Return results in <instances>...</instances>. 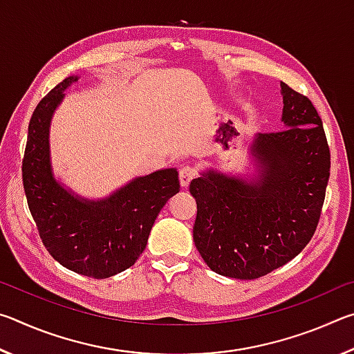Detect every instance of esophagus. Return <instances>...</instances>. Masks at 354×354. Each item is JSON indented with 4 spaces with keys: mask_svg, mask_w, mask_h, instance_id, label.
Listing matches in <instances>:
<instances>
[{
    "mask_svg": "<svg viewBox=\"0 0 354 354\" xmlns=\"http://www.w3.org/2000/svg\"><path fill=\"white\" fill-rule=\"evenodd\" d=\"M195 175H196V170L194 167L190 165L181 167V169H179V181H181L183 187H189V184L192 183V179L195 178Z\"/></svg>",
    "mask_w": 354,
    "mask_h": 354,
    "instance_id": "esophagus-1",
    "label": "esophagus"
}]
</instances>
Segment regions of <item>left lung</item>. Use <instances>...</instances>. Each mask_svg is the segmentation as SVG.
Returning a JSON list of instances; mask_svg holds the SVG:
<instances>
[{
  "label": "left lung",
  "instance_id": "obj_1",
  "mask_svg": "<svg viewBox=\"0 0 354 354\" xmlns=\"http://www.w3.org/2000/svg\"><path fill=\"white\" fill-rule=\"evenodd\" d=\"M281 91L289 128L254 139L259 179L207 171L189 187L196 248L227 278L256 279L283 267L309 243L322 215L331 169L322 118L306 95L286 82Z\"/></svg>",
  "mask_w": 354,
  "mask_h": 354
}]
</instances>
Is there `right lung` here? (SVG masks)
<instances>
[{
	"label": "right lung",
	"mask_w": 354,
	"mask_h": 354,
	"mask_svg": "<svg viewBox=\"0 0 354 354\" xmlns=\"http://www.w3.org/2000/svg\"><path fill=\"white\" fill-rule=\"evenodd\" d=\"M70 76L40 100L29 122L21 178L29 211L41 243L61 266L95 279L127 270L147 247L154 220L179 192L178 171L160 170L137 178L107 200L86 201L53 178L48 128Z\"/></svg>",
	"instance_id": "right-lung-1"
}]
</instances>
